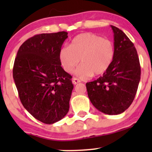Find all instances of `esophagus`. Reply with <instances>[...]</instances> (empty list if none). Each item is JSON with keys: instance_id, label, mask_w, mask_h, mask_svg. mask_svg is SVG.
I'll list each match as a JSON object with an SVG mask.
<instances>
[{"instance_id": "esophagus-1", "label": "esophagus", "mask_w": 152, "mask_h": 152, "mask_svg": "<svg viewBox=\"0 0 152 152\" xmlns=\"http://www.w3.org/2000/svg\"><path fill=\"white\" fill-rule=\"evenodd\" d=\"M72 82H73V85H76V84H78L79 82H80V80H79V79H77V78H73L72 79Z\"/></svg>"}]
</instances>
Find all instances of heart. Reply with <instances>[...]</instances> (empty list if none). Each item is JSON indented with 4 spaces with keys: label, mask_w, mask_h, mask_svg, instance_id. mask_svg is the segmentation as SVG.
I'll return each mask as SVG.
<instances>
[{
    "label": "heart",
    "mask_w": 152,
    "mask_h": 152,
    "mask_svg": "<svg viewBox=\"0 0 152 152\" xmlns=\"http://www.w3.org/2000/svg\"><path fill=\"white\" fill-rule=\"evenodd\" d=\"M115 45L110 39L93 33L78 34L71 40L70 46L61 48L59 59L62 68L70 73L81 59L76 73L81 79H89L93 75L99 76L108 70L114 59Z\"/></svg>",
    "instance_id": "obj_1"
}]
</instances>
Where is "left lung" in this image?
Here are the masks:
<instances>
[{
    "label": "left lung",
    "instance_id": "1",
    "mask_svg": "<svg viewBox=\"0 0 152 152\" xmlns=\"http://www.w3.org/2000/svg\"><path fill=\"white\" fill-rule=\"evenodd\" d=\"M115 53L111 66L103 76L86 87L90 102L107 115H118L129 107L140 79V65L137 50L121 29L111 26Z\"/></svg>",
    "mask_w": 152,
    "mask_h": 152
}]
</instances>
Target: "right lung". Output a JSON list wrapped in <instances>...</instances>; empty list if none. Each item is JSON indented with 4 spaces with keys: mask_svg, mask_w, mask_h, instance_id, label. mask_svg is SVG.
I'll return each instance as SVG.
<instances>
[{
    "mask_svg": "<svg viewBox=\"0 0 152 152\" xmlns=\"http://www.w3.org/2000/svg\"><path fill=\"white\" fill-rule=\"evenodd\" d=\"M67 32L40 34L23 42L13 67L20 102L33 117L46 124L67 115L73 85L61 67L59 51Z\"/></svg>",
    "mask_w": 152,
    "mask_h": 152,
    "instance_id": "right-lung-1",
    "label": "right lung"
}]
</instances>
